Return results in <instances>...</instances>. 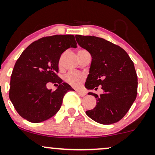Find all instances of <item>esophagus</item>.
<instances>
[{
	"label": "esophagus",
	"mask_w": 155,
	"mask_h": 155,
	"mask_svg": "<svg viewBox=\"0 0 155 155\" xmlns=\"http://www.w3.org/2000/svg\"><path fill=\"white\" fill-rule=\"evenodd\" d=\"M76 93H77L79 96H81V97H84V96L86 95V93H85V92H84V91H76Z\"/></svg>",
	"instance_id": "esophagus-1"
}]
</instances>
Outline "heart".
<instances>
[{
  "mask_svg": "<svg viewBox=\"0 0 155 155\" xmlns=\"http://www.w3.org/2000/svg\"><path fill=\"white\" fill-rule=\"evenodd\" d=\"M87 52V51L84 49H80L78 51V55L82 54L84 53ZM64 57V54L61 56L59 58V61H58V65L59 66H61V61L62 58ZM86 76L83 74L79 73H68L64 76V81H65L68 84H69L71 87L75 88H79L81 86L82 83H83L84 80H85Z\"/></svg>",
  "mask_w": 155,
  "mask_h": 155,
  "instance_id": "obj_1",
  "label": "heart"
}]
</instances>
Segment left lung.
Segmentation results:
<instances>
[{"label":"left lung","instance_id":"1","mask_svg":"<svg viewBox=\"0 0 155 155\" xmlns=\"http://www.w3.org/2000/svg\"><path fill=\"white\" fill-rule=\"evenodd\" d=\"M78 44L91 55V64L85 87L98 89L97 105L86 114L99 124H111L121 120L130 110L137 94V76L134 63L120 46L102 38L76 35Z\"/></svg>","mask_w":155,"mask_h":155}]
</instances>
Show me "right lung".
<instances>
[{"label":"right lung","mask_w":155,"mask_h":155,"mask_svg":"<svg viewBox=\"0 0 155 155\" xmlns=\"http://www.w3.org/2000/svg\"><path fill=\"white\" fill-rule=\"evenodd\" d=\"M76 44L73 35H54L38 39L23 51L13 69L9 89L10 99L21 117L38 123L58 112L64 95L74 90L58 77V61L62 53ZM49 82L58 83V89H47Z\"/></svg>","instance_id":"add662e5"}]
</instances>
